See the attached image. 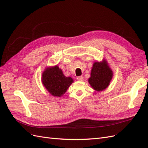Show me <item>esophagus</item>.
<instances>
[{"label":"esophagus","instance_id":"obj_1","mask_svg":"<svg viewBox=\"0 0 148 148\" xmlns=\"http://www.w3.org/2000/svg\"><path fill=\"white\" fill-rule=\"evenodd\" d=\"M78 81H79V82H82L83 81V77H82V76H80V77H78L77 78Z\"/></svg>","mask_w":148,"mask_h":148}]
</instances>
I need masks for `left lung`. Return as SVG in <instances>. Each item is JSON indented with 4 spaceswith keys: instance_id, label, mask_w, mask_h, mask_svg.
<instances>
[{
    "instance_id": "obj_1",
    "label": "left lung",
    "mask_w": 148,
    "mask_h": 148,
    "mask_svg": "<svg viewBox=\"0 0 148 148\" xmlns=\"http://www.w3.org/2000/svg\"><path fill=\"white\" fill-rule=\"evenodd\" d=\"M112 77V70L107 62L104 59L101 62L94 63L88 82L95 90L101 91L109 86Z\"/></svg>"
}]
</instances>
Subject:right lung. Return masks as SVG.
Returning <instances> with one entry per match:
<instances>
[{
	"label": "right lung",
	"instance_id": "obj_1",
	"mask_svg": "<svg viewBox=\"0 0 148 148\" xmlns=\"http://www.w3.org/2000/svg\"><path fill=\"white\" fill-rule=\"evenodd\" d=\"M73 82L71 77H66L57 65L47 67L42 75V83L48 92L53 96L60 97Z\"/></svg>",
	"mask_w": 148,
	"mask_h": 148
}]
</instances>
